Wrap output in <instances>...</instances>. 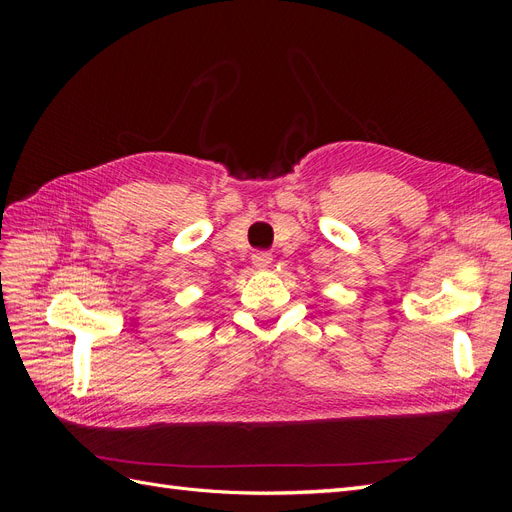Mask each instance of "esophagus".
Wrapping results in <instances>:
<instances>
[{
    "mask_svg": "<svg viewBox=\"0 0 512 512\" xmlns=\"http://www.w3.org/2000/svg\"><path fill=\"white\" fill-rule=\"evenodd\" d=\"M271 254L269 252H256L254 256H252V262H254V267L256 269H267L269 265H271Z\"/></svg>",
    "mask_w": 512,
    "mask_h": 512,
    "instance_id": "esophagus-1",
    "label": "esophagus"
}]
</instances>
